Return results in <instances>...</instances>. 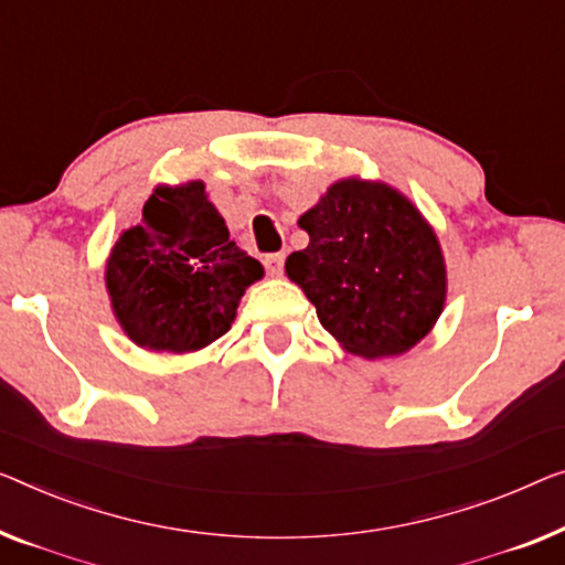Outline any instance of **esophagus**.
Instances as JSON below:
<instances>
[{"label":"esophagus","mask_w":565,"mask_h":565,"mask_svg":"<svg viewBox=\"0 0 565 565\" xmlns=\"http://www.w3.org/2000/svg\"><path fill=\"white\" fill-rule=\"evenodd\" d=\"M264 266H266L268 276H279L284 271V254H266Z\"/></svg>","instance_id":"1"}]
</instances>
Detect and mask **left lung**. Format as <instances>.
Here are the masks:
<instances>
[{
	"instance_id": "1",
	"label": "left lung",
	"mask_w": 565,
	"mask_h": 565,
	"mask_svg": "<svg viewBox=\"0 0 565 565\" xmlns=\"http://www.w3.org/2000/svg\"><path fill=\"white\" fill-rule=\"evenodd\" d=\"M309 246L286 258L327 332L363 358L424 340L446 297L444 256L418 210L388 184L342 180L299 217Z\"/></svg>"
}]
</instances>
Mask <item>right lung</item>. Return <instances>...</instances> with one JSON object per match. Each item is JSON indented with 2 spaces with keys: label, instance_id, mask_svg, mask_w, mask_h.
Returning <instances> with one entry per match:
<instances>
[{
  "label": "right lung",
  "instance_id": "right-lung-1",
  "mask_svg": "<svg viewBox=\"0 0 565 565\" xmlns=\"http://www.w3.org/2000/svg\"><path fill=\"white\" fill-rule=\"evenodd\" d=\"M264 266L231 241L205 184L157 188L141 225L111 250L106 286L124 332L139 348L190 352L231 330L246 286Z\"/></svg>",
  "mask_w": 565,
  "mask_h": 565
}]
</instances>
